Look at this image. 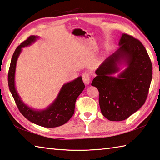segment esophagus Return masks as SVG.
Wrapping results in <instances>:
<instances>
[{
    "instance_id": "obj_1",
    "label": "esophagus",
    "mask_w": 160,
    "mask_h": 160,
    "mask_svg": "<svg viewBox=\"0 0 160 160\" xmlns=\"http://www.w3.org/2000/svg\"><path fill=\"white\" fill-rule=\"evenodd\" d=\"M82 80H83V82L85 84V85H89V82H90V77H89V74L88 72H83L82 74Z\"/></svg>"
}]
</instances>
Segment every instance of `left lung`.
Instances as JSON below:
<instances>
[{"instance_id": "obj_1", "label": "left lung", "mask_w": 160, "mask_h": 160, "mask_svg": "<svg viewBox=\"0 0 160 160\" xmlns=\"http://www.w3.org/2000/svg\"><path fill=\"white\" fill-rule=\"evenodd\" d=\"M119 46L96 71L92 82L99 92L101 113L110 121L124 120L140 109L152 78V63L138 39L123 33ZM122 65L127 68L120 72Z\"/></svg>"}]
</instances>
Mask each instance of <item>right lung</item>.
<instances>
[{"label":"right lung","mask_w":160,"mask_h":160,"mask_svg":"<svg viewBox=\"0 0 160 160\" xmlns=\"http://www.w3.org/2000/svg\"><path fill=\"white\" fill-rule=\"evenodd\" d=\"M38 38V36H31L27 40L21 43L14 51L8 72V86L20 112L28 120L39 126L53 128L62 126L70 120L74 114L75 101L85 86L82 77L80 76L71 82L64 84L57 98L47 108L36 110L26 105L21 99L15 88L14 77L16 65L22 48L31 45Z\"/></svg>","instance_id":"add662e5"}]
</instances>
